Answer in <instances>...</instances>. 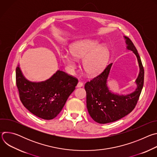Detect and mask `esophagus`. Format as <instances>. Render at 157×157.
I'll use <instances>...</instances> for the list:
<instances>
[{
	"instance_id": "1",
	"label": "esophagus",
	"mask_w": 157,
	"mask_h": 157,
	"mask_svg": "<svg viewBox=\"0 0 157 157\" xmlns=\"http://www.w3.org/2000/svg\"><path fill=\"white\" fill-rule=\"evenodd\" d=\"M83 86V83L82 82H78V84H77V87H82Z\"/></svg>"
}]
</instances>
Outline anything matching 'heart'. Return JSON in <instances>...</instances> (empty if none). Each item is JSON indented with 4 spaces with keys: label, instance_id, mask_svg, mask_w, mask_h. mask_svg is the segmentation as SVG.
<instances>
[{
    "label": "heart",
    "instance_id": "heart-1",
    "mask_svg": "<svg viewBox=\"0 0 157 157\" xmlns=\"http://www.w3.org/2000/svg\"><path fill=\"white\" fill-rule=\"evenodd\" d=\"M70 52L60 54L63 62L70 68L76 66V59H84L82 67L89 76L99 75L105 68L110 58V53L105 47L98 40L84 39L71 44Z\"/></svg>",
    "mask_w": 157,
    "mask_h": 157
}]
</instances>
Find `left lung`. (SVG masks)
Returning a JSON list of instances; mask_svg holds the SVG:
<instances>
[{
  "instance_id": "1",
  "label": "left lung",
  "mask_w": 157,
  "mask_h": 157,
  "mask_svg": "<svg viewBox=\"0 0 157 157\" xmlns=\"http://www.w3.org/2000/svg\"><path fill=\"white\" fill-rule=\"evenodd\" d=\"M127 48L136 55L139 63L140 72L136 82L137 87L135 91L127 94L119 95L111 93L107 86L112 63L98 76L85 84L86 104L88 113L91 118L98 123L107 124L122 119L135 108L144 82V69L139 53L133 43L127 36H124Z\"/></svg>"
}]
</instances>
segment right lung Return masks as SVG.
<instances>
[{"label":"right lung","mask_w":157,"mask_h":157,"mask_svg":"<svg viewBox=\"0 0 157 157\" xmlns=\"http://www.w3.org/2000/svg\"><path fill=\"white\" fill-rule=\"evenodd\" d=\"M78 82L77 78L58 70L50 79L38 82L28 81L18 66L16 84L20 99L35 116L45 120L56 117Z\"/></svg>","instance_id":"add662e5"}]
</instances>
